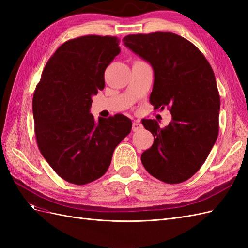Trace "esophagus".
Listing matches in <instances>:
<instances>
[{
    "instance_id": "esophagus-1",
    "label": "esophagus",
    "mask_w": 248,
    "mask_h": 248,
    "mask_svg": "<svg viewBox=\"0 0 248 248\" xmlns=\"http://www.w3.org/2000/svg\"><path fill=\"white\" fill-rule=\"evenodd\" d=\"M142 128V125L139 121H134L132 123V131H139Z\"/></svg>"
}]
</instances>
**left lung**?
<instances>
[{"instance_id":"8db88e82","label":"left lung","mask_w":248,"mask_h":248,"mask_svg":"<svg viewBox=\"0 0 248 248\" xmlns=\"http://www.w3.org/2000/svg\"><path fill=\"white\" fill-rule=\"evenodd\" d=\"M127 47L151 64L154 85L150 103L168 108L171 122L160 128L142 120L154 137L141 154L150 175L169 184L181 183L201 169L218 137L220 98L212 67L190 41L174 33L127 35Z\"/></svg>"}]
</instances>
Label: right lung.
<instances>
[{"label": "right lung", "mask_w": 248, "mask_h": 248, "mask_svg": "<svg viewBox=\"0 0 248 248\" xmlns=\"http://www.w3.org/2000/svg\"><path fill=\"white\" fill-rule=\"evenodd\" d=\"M115 36L87 35L64 42L47 61L33 96L37 145L65 181L85 185L106 174L115 148L128 136L122 114L95 122L92 96L104 88V71L120 54Z\"/></svg>", "instance_id": "1"}]
</instances>
